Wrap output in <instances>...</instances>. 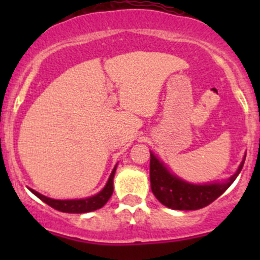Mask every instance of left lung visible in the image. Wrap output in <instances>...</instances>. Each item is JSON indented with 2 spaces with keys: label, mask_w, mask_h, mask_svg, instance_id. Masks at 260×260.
<instances>
[{
  "label": "left lung",
  "mask_w": 260,
  "mask_h": 260,
  "mask_svg": "<svg viewBox=\"0 0 260 260\" xmlns=\"http://www.w3.org/2000/svg\"><path fill=\"white\" fill-rule=\"evenodd\" d=\"M245 158L240 164L238 171L229 180L222 183L210 185H192L170 174L166 167L151 153L149 162V179L151 190L157 200L174 210H199L210 205L228 187L234 182L242 171Z\"/></svg>",
  "instance_id": "obj_1"
}]
</instances>
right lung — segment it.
Instances as JSON below:
<instances>
[{
    "instance_id": "right-lung-1",
    "label": "right lung",
    "mask_w": 260,
    "mask_h": 260,
    "mask_svg": "<svg viewBox=\"0 0 260 260\" xmlns=\"http://www.w3.org/2000/svg\"><path fill=\"white\" fill-rule=\"evenodd\" d=\"M114 167L113 171H112L111 176H109L108 182H107L106 187L96 195L91 196L88 199H80V200H54V199H49L46 196L41 195L38 191L31 190V192L34 195L38 196L40 200H43L44 203L48 204L49 206H51L55 210H59L61 212H69V214H83V212H89L94 211L96 209H101L102 206H104L107 204V201L109 200V198L113 193V177L115 174Z\"/></svg>"
}]
</instances>
